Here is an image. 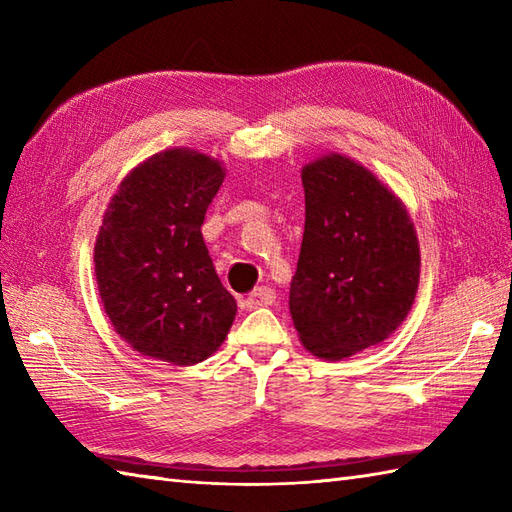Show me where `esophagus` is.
Returning a JSON list of instances; mask_svg holds the SVG:
<instances>
[{"label": "esophagus", "mask_w": 512, "mask_h": 512, "mask_svg": "<svg viewBox=\"0 0 512 512\" xmlns=\"http://www.w3.org/2000/svg\"><path fill=\"white\" fill-rule=\"evenodd\" d=\"M275 299H277L275 290L268 288V286H262V288H257V290L253 292V295H248V297L242 301V306H244L246 310H255V308H259V306H270V303H275Z\"/></svg>", "instance_id": "1"}]
</instances>
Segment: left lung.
<instances>
[{
	"mask_svg": "<svg viewBox=\"0 0 512 512\" xmlns=\"http://www.w3.org/2000/svg\"><path fill=\"white\" fill-rule=\"evenodd\" d=\"M301 178L306 228L290 314L312 354L341 361L405 321L418 290V237L396 195L350 158L325 156Z\"/></svg>",
	"mask_w": 512,
	"mask_h": 512,
	"instance_id": "left-lung-1",
	"label": "left lung"
}]
</instances>
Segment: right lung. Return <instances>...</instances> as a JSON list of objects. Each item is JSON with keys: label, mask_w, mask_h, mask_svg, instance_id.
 <instances>
[{"label": "right lung", "mask_w": 512, "mask_h": 512, "mask_svg": "<svg viewBox=\"0 0 512 512\" xmlns=\"http://www.w3.org/2000/svg\"><path fill=\"white\" fill-rule=\"evenodd\" d=\"M224 182L220 162L171 149L121 182L96 237V281L107 317L136 352L173 365L211 356L237 303L202 237Z\"/></svg>", "instance_id": "obj_1"}]
</instances>
